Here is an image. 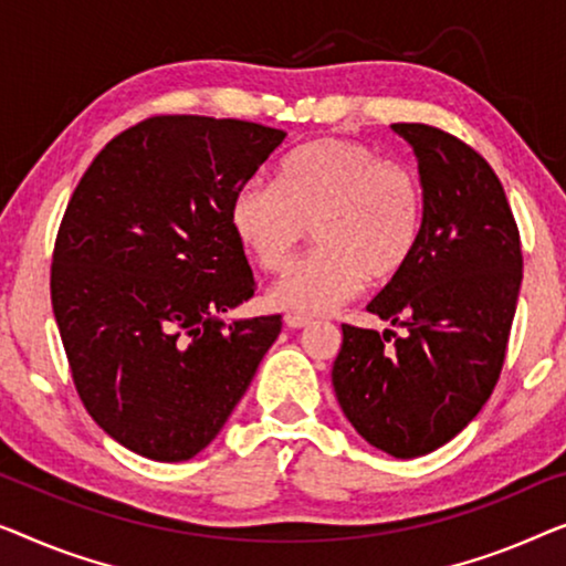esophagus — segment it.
<instances>
[{
    "mask_svg": "<svg viewBox=\"0 0 566 566\" xmlns=\"http://www.w3.org/2000/svg\"><path fill=\"white\" fill-rule=\"evenodd\" d=\"M284 323H286V328H307L310 317L297 315V313H286L284 315Z\"/></svg>",
    "mask_w": 566,
    "mask_h": 566,
    "instance_id": "esophagus-1",
    "label": "esophagus"
}]
</instances>
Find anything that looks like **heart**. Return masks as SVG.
I'll list each match as a JSON object with an SVG mask.
<instances>
[{
    "label": "heart",
    "mask_w": 566,
    "mask_h": 566,
    "mask_svg": "<svg viewBox=\"0 0 566 566\" xmlns=\"http://www.w3.org/2000/svg\"><path fill=\"white\" fill-rule=\"evenodd\" d=\"M426 197L410 166L348 138H321L286 156L280 185L251 179L230 205L238 241L282 274L313 228L317 249L274 286L272 300L317 315L369 284L392 282L416 256Z\"/></svg>",
    "instance_id": "heart-1"
}]
</instances>
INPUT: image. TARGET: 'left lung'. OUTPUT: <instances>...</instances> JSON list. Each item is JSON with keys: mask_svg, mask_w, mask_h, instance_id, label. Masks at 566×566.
<instances>
[{"mask_svg": "<svg viewBox=\"0 0 566 566\" xmlns=\"http://www.w3.org/2000/svg\"><path fill=\"white\" fill-rule=\"evenodd\" d=\"M416 148L426 212L416 256L369 302L402 325L344 323L333 364L340 410L395 459L449 443L482 410L505 364L523 280L518 222L492 166L441 127L395 123Z\"/></svg>", "mask_w": 566, "mask_h": 566, "instance_id": "1", "label": "left lung"}]
</instances>
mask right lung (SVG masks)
I'll return each instance as SVG.
<instances>
[{"mask_svg": "<svg viewBox=\"0 0 566 566\" xmlns=\"http://www.w3.org/2000/svg\"><path fill=\"white\" fill-rule=\"evenodd\" d=\"M284 138L233 117L150 115L115 135L71 195L53 315L78 400L140 457H197L280 336L282 315H220L256 292L230 205Z\"/></svg>", "mask_w": 566, "mask_h": 566, "instance_id": "add662e5", "label": "right lung"}]
</instances>
